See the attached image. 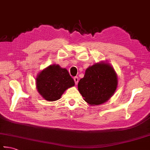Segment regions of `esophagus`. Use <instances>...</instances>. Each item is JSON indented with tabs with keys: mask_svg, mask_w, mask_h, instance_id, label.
Masks as SVG:
<instances>
[{
	"mask_svg": "<svg viewBox=\"0 0 150 150\" xmlns=\"http://www.w3.org/2000/svg\"><path fill=\"white\" fill-rule=\"evenodd\" d=\"M74 81H75V84H77L78 82H79V78L77 77H74Z\"/></svg>",
	"mask_w": 150,
	"mask_h": 150,
	"instance_id": "1",
	"label": "esophagus"
}]
</instances>
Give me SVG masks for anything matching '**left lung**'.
<instances>
[{
  "mask_svg": "<svg viewBox=\"0 0 150 150\" xmlns=\"http://www.w3.org/2000/svg\"><path fill=\"white\" fill-rule=\"evenodd\" d=\"M117 75L110 63L100 62L89 66L78 83V90L84 101L98 105L110 100L116 91Z\"/></svg>",
  "mask_w": 150,
  "mask_h": 150,
  "instance_id": "obj_1",
  "label": "left lung"
}]
</instances>
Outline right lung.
<instances>
[{
  "instance_id": "obj_1",
  "label": "right lung",
  "mask_w": 150,
  "mask_h": 150,
  "mask_svg": "<svg viewBox=\"0 0 150 150\" xmlns=\"http://www.w3.org/2000/svg\"><path fill=\"white\" fill-rule=\"evenodd\" d=\"M35 80L37 91L48 102L60 99L67 89L75 85L68 71L58 64L50 65L40 71Z\"/></svg>"
}]
</instances>
